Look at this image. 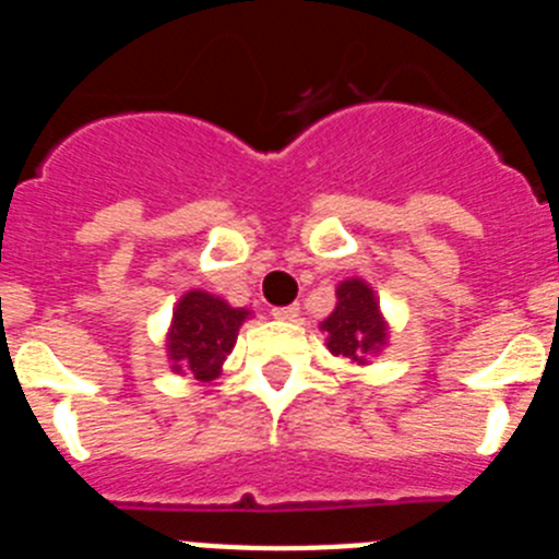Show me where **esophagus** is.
<instances>
[{
    "label": "esophagus",
    "instance_id": "34e87169",
    "mask_svg": "<svg viewBox=\"0 0 559 559\" xmlns=\"http://www.w3.org/2000/svg\"><path fill=\"white\" fill-rule=\"evenodd\" d=\"M298 304H289V307H275L273 309V318L275 320H295L298 318Z\"/></svg>",
    "mask_w": 559,
    "mask_h": 559
}]
</instances>
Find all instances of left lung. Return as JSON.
I'll use <instances>...</instances> for the list:
<instances>
[{
	"mask_svg": "<svg viewBox=\"0 0 559 559\" xmlns=\"http://www.w3.org/2000/svg\"><path fill=\"white\" fill-rule=\"evenodd\" d=\"M320 329L329 334V352L357 366H366L368 357L388 343V323L380 314V304L371 286L360 278H348L337 286V307Z\"/></svg>",
	"mask_w": 559,
	"mask_h": 559,
	"instance_id": "1",
	"label": "left lung"
}]
</instances>
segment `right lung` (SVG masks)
Wrapping results in <instances>:
<instances>
[{
    "label": "right lung",
    "instance_id": "1",
    "mask_svg": "<svg viewBox=\"0 0 559 559\" xmlns=\"http://www.w3.org/2000/svg\"><path fill=\"white\" fill-rule=\"evenodd\" d=\"M247 314V309H233L202 289L182 295L168 332V360L174 371H188L202 382L216 380Z\"/></svg>",
    "mask_w": 559,
    "mask_h": 559
}]
</instances>
